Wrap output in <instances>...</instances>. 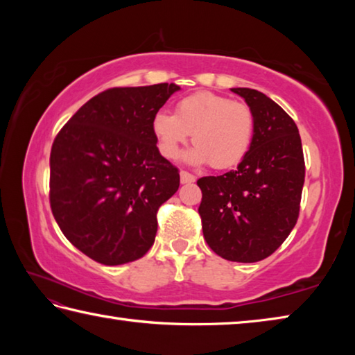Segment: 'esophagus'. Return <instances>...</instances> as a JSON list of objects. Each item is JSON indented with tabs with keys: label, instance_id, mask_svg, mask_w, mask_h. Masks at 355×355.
Instances as JSON below:
<instances>
[{
	"label": "esophagus",
	"instance_id": "34e87169",
	"mask_svg": "<svg viewBox=\"0 0 355 355\" xmlns=\"http://www.w3.org/2000/svg\"><path fill=\"white\" fill-rule=\"evenodd\" d=\"M180 182H182L183 184H188V183H194L196 182V177L192 175V173L186 172V171H182L180 172Z\"/></svg>",
	"mask_w": 355,
	"mask_h": 355
}]
</instances>
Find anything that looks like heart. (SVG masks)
Wrapping results in <instances>:
<instances>
[{"label": "heart", "instance_id": "heart-1", "mask_svg": "<svg viewBox=\"0 0 355 355\" xmlns=\"http://www.w3.org/2000/svg\"><path fill=\"white\" fill-rule=\"evenodd\" d=\"M152 128L166 158H177L192 135L196 147L186 156L191 163L228 169L249 152L255 119L250 107L241 101L213 92H197L180 100L175 114H156Z\"/></svg>", "mask_w": 355, "mask_h": 355}]
</instances>
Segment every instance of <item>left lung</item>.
<instances>
[{"label": "left lung", "mask_w": 355, "mask_h": 355, "mask_svg": "<svg viewBox=\"0 0 355 355\" xmlns=\"http://www.w3.org/2000/svg\"><path fill=\"white\" fill-rule=\"evenodd\" d=\"M254 112L249 152L235 171L199 178L205 241L230 261L255 263L274 254L296 225L305 163L294 120L266 95L233 87Z\"/></svg>", "instance_id": "1"}]
</instances>
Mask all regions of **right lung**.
I'll list each match as a JSON object with an SVG mask.
<instances>
[{
  "mask_svg": "<svg viewBox=\"0 0 355 355\" xmlns=\"http://www.w3.org/2000/svg\"><path fill=\"white\" fill-rule=\"evenodd\" d=\"M180 86L112 87L59 131L50 155V205L65 238L107 266L135 261L155 243L156 211L180 173L156 147L152 122Z\"/></svg>",
  "mask_w": 355,
  "mask_h": 355,
  "instance_id": "right-lung-1",
  "label": "right lung"
}]
</instances>
